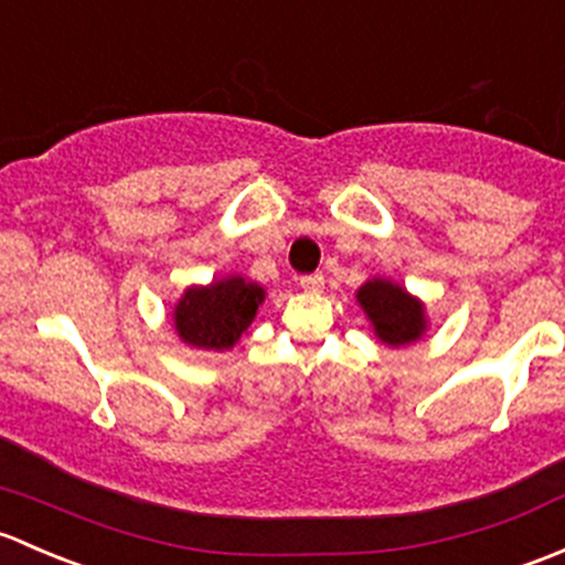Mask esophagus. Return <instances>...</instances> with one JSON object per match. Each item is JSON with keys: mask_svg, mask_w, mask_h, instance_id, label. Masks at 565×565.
<instances>
[{"mask_svg": "<svg viewBox=\"0 0 565 565\" xmlns=\"http://www.w3.org/2000/svg\"><path fill=\"white\" fill-rule=\"evenodd\" d=\"M299 285L307 290V294H318V290L323 288V275H305L299 280Z\"/></svg>", "mask_w": 565, "mask_h": 565, "instance_id": "esophagus-1", "label": "esophagus"}]
</instances>
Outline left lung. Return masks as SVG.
Masks as SVG:
<instances>
[{"label":"left lung","mask_w":565,"mask_h":565,"mask_svg":"<svg viewBox=\"0 0 565 565\" xmlns=\"http://www.w3.org/2000/svg\"><path fill=\"white\" fill-rule=\"evenodd\" d=\"M359 305L370 316L375 334L386 345H408L416 342L424 331V310L408 290L388 280H370L359 288Z\"/></svg>","instance_id":"obj_1"}]
</instances>
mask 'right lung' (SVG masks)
Wrapping results in <instances>:
<instances>
[{"label":"right lung","instance_id":"1","mask_svg":"<svg viewBox=\"0 0 565 565\" xmlns=\"http://www.w3.org/2000/svg\"><path fill=\"white\" fill-rule=\"evenodd\" d=\"M264 288L244 277L212 282L209 288H190L173 310L177 331L188 345L223 351L242 337L253 323Z\"/></svg>","mask_w":565,"mask_h":565}]
</instances>
